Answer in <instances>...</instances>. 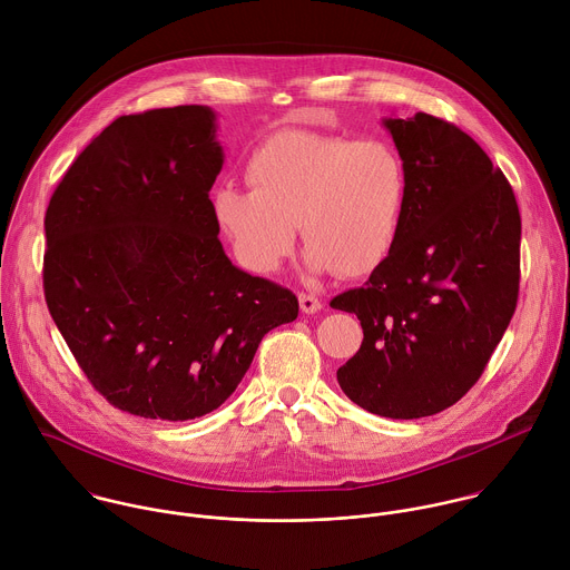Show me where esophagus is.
Returning a JSON list of instances; mask_svg holds the SVG:
<instances>
[{
    "mask_svg": "<svg viewBox=\"0 0 570 570\" xmlns=\"http://www.w3.org/2000/svg\"><path fill=\"white\" fill-rule=\"evenodd\" d=\"M299 308H302V313L313 315V313H317L322 308V299L317 295H313V293H299Z\"/></svg>",
    "mask_w": 570,
    "mask_h": 570,
    "instance_id": "1",
    "label": "esophagus"
}]
</instances>
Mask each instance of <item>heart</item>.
I'll return each mask as SVG.
<instances>
[{
	"instance_id": "b5f03b06",
	"label": "heart",
	"mask_w": 570,
	"mask_h": 570,
	"mask_svg": "<svg viewBox=\"0 0 570 570\" xmlns=\"http://www.w3.org/2000/svg\"><path fill=\"white\" fill-rule=\"evenodd\" d=\"M253 188L222 186L213 213L244 266L275 271L295 244L313 271L360 277L393 250L409 197L402 155L386 139L282 130L248 159Z\"/></svg>"
}]
</instances>
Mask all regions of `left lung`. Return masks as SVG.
<instances>
[{"label":"left lung","mask_w":570,"mask_h":570,"mask_svg":"<svg viewBox=\"0 0 570 570\" xmlns=\"http://www.w3.org/2000/svg\"><path fill=\"white\" fill-rule=\"evenodd\" d=\"M409 197L389 257L331 299L364 340L337 371L346 397L393 420L435 415L482 377L518 306L522 219L482 146L440 117L384 119Z\"/></svg>","instance_id":"1"}]
</instances>
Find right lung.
Returning a JSON list of instances; mask_svg holds the SVG:
<instances>
[{
  "label": "right lung",
  "mask_w": 570,
  "mask_h": 570,
  "mask_svg": "<svg viewBox=\"0 0 570 570\" xmlns=\"http://www.w3.org/2000/svg\"><path fill=\"white\" fill-rule=\"evenodd\" d=\"M224 164L208 106L121 115L46 208L43 295L92 389L186 422L222 406L297 297L226 257L208 190Z\"/></svg>",
  "instance_id": "add662e5"
}]
</instances>
